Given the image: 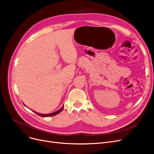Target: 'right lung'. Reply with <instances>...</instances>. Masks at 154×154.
Returning <instances> with one entry per match:
<instances>
[{
    "mask_svg": "<svg viewBox=\"0 0 154 154\" xmlns=\"http://www.w3.org/2000/svg\"><path fill=\"white\" fill-rule=\"evenodd\" d=\"M63 108H62L61 109H60L59 110H58V111H55V112H52V113H51V114H47V115L41 114V113H39V112H35V111H34V112L36 113V114H37L38 115H39V116H42V117H48V116H55V115L58 114L59 112H60L63 110Z\"/></svg>",
    "mask_w": 154,
    "mask_h": 154,
    "instance_id": "1",
    "label": "right lung"
}]
</instances>
